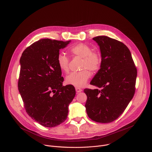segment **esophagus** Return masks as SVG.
<instances>
[{"label":"esophagus","instance_id":"obj_1","mask_svg":"<svg viewBox=\"0 0 152 152\" xmlns=\"http://www.w3.org/2000/svg\"><path fill=\"white\" fill-rule=\"evenodd\" d=\"M75 90H76V91H77V93H80V92H81V91H82V90H81L80 88H79V87H76V88H75Z\"/></svg>","mask_w":152,"mask_h":152}]
</instances>
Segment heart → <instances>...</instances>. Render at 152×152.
Listing matches in <instances>:
<instances>
[{
  "label": "heart",
  "mask_w": 152,
  "mask_h": 152,
  "mask_svg": "<svg viewBox=\"0 0 152 152\" xmlns=\"http://www.w3.org/2000/svg\"><path fill=\"white\" fill-rule=\"evenodd\" d=\"M92 50L90 46L84 43H78L70 48L69 52L74 56L83 59L81 69L83 70L69 74L66 77L67 84L77 87H83L91 76L88 69L91 71H97L99 69L102 64V56L99 52ZM57 62L62 72H68L69 60L65 54L60 53L58 55Z\"/></svg>",
  "instance_id": "1"
}]
</instances>
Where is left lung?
<instances>
[{
	"label": "left lung",
	"mask_w": 152,
	"mask_h": 152,
	"mask_svg": "<svg viewBox=\"0 0 152 152\" xmlns=\"http://www.w3.org/2000/svg\"><path fill=\"white\" fill-rule=\"evenodd\" d=\"M100 47L102 64L90 84L101 90L86 88L88 116L100 123L116 120L125 110L135 91L137 71L131 52L123 43L107 36L93 38Z\"/></svg>",
	"instance_id": "left-lung-1"
}]
</instances>
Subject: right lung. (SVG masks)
I'll list each match as a JSON object with an SVG mask.
<instances>
[{"label": "right lung", "instance_id": "add662e5", "mask_svg": "<svg viewBox=\"0 0 152 152\" xmlns=\"http://www.w3.org/2000/svg\"><path fill=\"white\" fill-rule=\"evenodd\" d=\"M71 41L43 39L22 53L18 83L26 112L46 127H54L67 118L68 106L75 95L73 86H62L57 59L59 50Z\"/></svg>", "mask_w": 152, "mask_h": 152}]
</instances>
